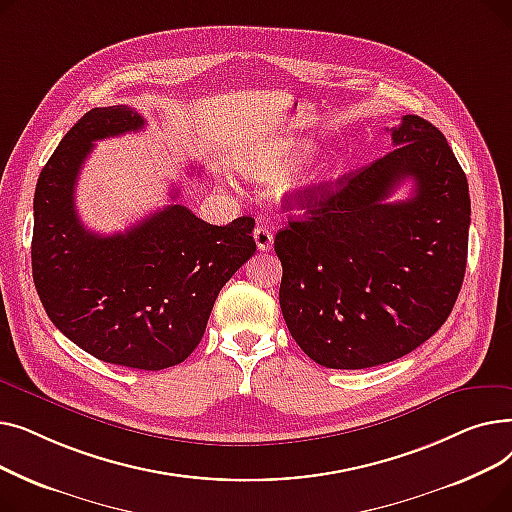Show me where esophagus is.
Segmentation results:
<instances>
[{"label": "esophagus", "mask_w": 512, "mask_h": 512, "mask_svg": "<svg viewBox=\"0 0 512 512\" xmlns=\"http://www.w3.org/2000/svg\"><path fill=\"white\" fill-rule=\"evenodd\" d=\"M253 238L257 242L259 251H270L272 245H274V232L267 226H257L255 232H253Z\"/></svg>", "instance_id": "obj_1"}]
</instances>
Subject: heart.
<instances>
[{
	"label": "heart",
	"mask_w": 512,
	"mask_h": 512,
	"mask_svg": "<svg viewBox=\"0 0 512 512\" xmlns=\"http://www.w3.org/2000/svg\"><path fill=\"white\" fill-rule=\"evenodd\" d=\"M313 153L311 143H282V145H265L251 153L245 164V174L257 182H276L286 178L297 170L303 161ZM340 172V161L328 159L319 164L309 180L324 182L334 178Z\"/></svg>",
	"instance_id": "b5f03b06"
}]
</instances>
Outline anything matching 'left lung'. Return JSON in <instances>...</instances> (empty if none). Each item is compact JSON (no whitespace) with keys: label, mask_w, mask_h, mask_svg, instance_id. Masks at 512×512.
<instances>
[{"label":"left lung","mask_w":512,"mask_h":512,"mask_svg":"<svg viewBox=\"0 0 512 512\" xmlns=\"http://www.w3.org/2000/svg\"><path fill=\"white\" fill-rule=\"evenodd\" d=\"M390 132L384 157L301 191L303 220L290 218L274 240L288 332L330 369L409 355L440 330L463 286L467 176L434 124L402 116ZM407 179L414 195L386 202Z\"/></svg>","instance_id":"left-lung-1"}]
</instances>
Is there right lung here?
I'll use <instances>...</instances> for the list:
<instances>
[{
    "label": "right lung",
    "instance_id": "add662e5",
    "mask_svg": "<svg viewBox=\"0 0 512 512\" xmlns=\"http://www.w3.org/2000/svg\"><path fill=\"white\" fill-rule=\"evenodd\" d=\"M143 126L132 107L112 105L66 132L35 188L31 257L45 313L66 338L99 361L159 371L195 351L220 290L257 245L253 218L211 226L180 203L126 232L85 228L74 191L95 141Z\"/></svg>",
    "mask_w": 512,
    "mask_h": 512
}]
</instances>
